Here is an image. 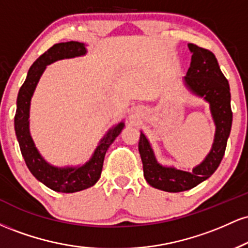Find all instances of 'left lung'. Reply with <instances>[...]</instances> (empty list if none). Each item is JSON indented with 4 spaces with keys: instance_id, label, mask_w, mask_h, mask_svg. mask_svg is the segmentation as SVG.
I'll return each mask as SVG.
<instances>
[{
    "instance_id": "1",
    "label": "left lung",
    "mask_w": 248,
    "mask_h": 248,
    "mask_svg": "<svg viewBox=\"0 0 248 248\" xmlns=\"http://www.w3.org/2000/svg\"><path fill=\"white\" fill-rule=\"evenodd\" d=\"M187 46L192 57L189 70L184 77V85L192 94L203 98L210 104L216 134L212 148L205 160L189 172L158 163L149 141L141 132L139 152L143 164L144 178L149 186L167 192H181L192 189L217 170L223 160L232 126L230 85L220 71L217 58L211 51L191 43Z\"/></svg>"
}]
</instances>
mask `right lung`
<instances>
[{"label": "right lung", "instance_id": "1", "mask_svg": "<svg viewBox=\"0 0 248 248\" xmlns=\"http://www.w3.org/2000/svg\"><path fill=\"white\" fill-rule=\"evenodd\" d=\"M86 52L84 43L71 41L55 44L31 65L27 79L19 88L17 95L15 133L22 156L30 172L44 186L57 192L72 193L94 186L100 178L107 149L124 127V122H120L110 128L99 142L90 161L79 167H55L47 163L37 150L29 129L30 101L43 72L47 65L52 64L53 62L80 57L86 55Z\"/></svg>", "mask_w": 248, "mask_h": 248}]
</instances>
